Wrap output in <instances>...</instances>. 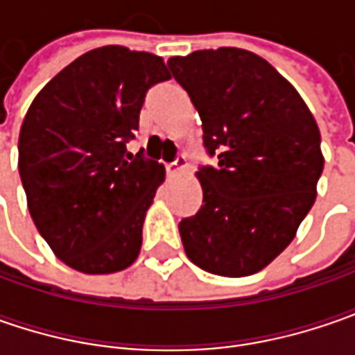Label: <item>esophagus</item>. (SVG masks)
<instances>
[{"label": "esophagus", "mask_w": 355, "mask_h": 355, "mask_svg": "<svg viewBox=\"0 0 355 355\" xmlns=\"http://www.w3.org/2000/svg\"><path fill=\"white\" fill-rule=\"evenodd\" d=\"M185 166H187L185 156H178L173 162L166 164V171H168V175H175V173H180L182 170H185Z\"/></svg>", "instance_id": "esophagus-1"}]
</instances>
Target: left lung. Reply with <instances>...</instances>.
I'll return each instance as SVG.
<instances>
[{
	"instance_id": "obj_1",
	"label": "left lung",
	"mask_w": 355,
	"mask_h": 355,
	"mask_svg": "<svg viewBox=\"0 0 355 355\" xmlns=\"http://www.w3.org/2000/svg\"><path fill=\"white\" fill-rule=\"evenodd\" d=\"M168 67L217 159L196 173L203 205L180 221L185 252L213 275L259 272L314 205L324 170L318 124L293 85L251 51L205 49Z\"/></svg>"
}]
</instances>
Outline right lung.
Masks as SVG:
<instances>
[{
    "instance_id": "add662e5",
    "label": "right lung",
    "mask_w": 355,
    "mask_h": 355,
    "mask_svg": "<svg viewBox=\"0 0 355 355\" xmlns=\"http://www.w3.org/2000/svg\"><path fill=\"white\" fill-rule=\"evenodd\" d=\"M170 80L162 57L120 45L64 67L29 106L19 132V175L41 237L87 275L130 266L164 166L126 144L146 92Z\"/></svg>"
}]
</instances>
